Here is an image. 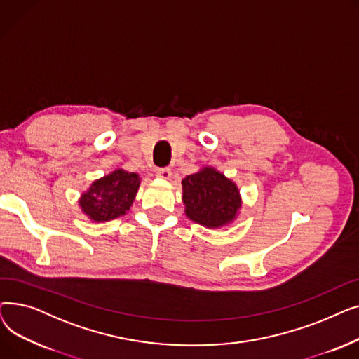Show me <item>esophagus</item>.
<instances>
[{"instance_id": "34e87169", "label": "esophagus", "mask_w": 359, "mask_h": 359, "mask_svg": "<svg viewBox=\"0 0 359 359\" xmlns=\"http://www.w3.org/2000/svg\"><path fill=\"white\" fill-rule=\"evenodd\" d=\"M156 175H157V177H160V179L170 180V179H172V170L167 168V167H164V168H158Z\"/></svg>"}]
</instances>
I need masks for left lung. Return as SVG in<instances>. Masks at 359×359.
<instances>
[{"mask_svg":"<svg viewBox=\"0 0 359 359\" xmlns=\"http://www.w3.org/2000/svg\"><path fill=\"white\" fill-rule=\"evenodd\" d=\"M184 214L206 229H221L237 218L241 196L236 183L214 167H203L182 180Z\"/></svg>","mask_w":359,"mask_h":359,"instance_id":"1","label":"left lung"}]
</instances>
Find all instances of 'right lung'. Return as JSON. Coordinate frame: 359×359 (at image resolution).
<instances>
[{
    "mask_svg": "<svg viewBox=\"0 0 359 359\" xmlns=\"http://www.w3.org/2000/svg\"><path fill=\"white\" fill-rule=\"evenodd\" d=\"M140 183L141 179L137 173L118 168L91 183L79 201L81 211L94 222L119 218L129 211Z\"/></svg>",
    "mask_w": 359,
    "mask_h": 359,
    "instance_id": "obj_1",
    "label": "right lung"
}]
</instances>
